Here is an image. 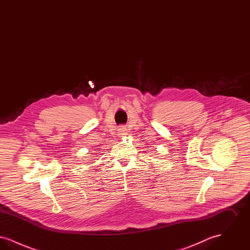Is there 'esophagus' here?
<instances>
[{
	"label": "esophagus",
	"instance_id": "esophagus-1",
	"mask_svg": "<svg viewBox=\"0 0 250 250\" xmlns=\"http://www.w3.org/2000/svg\"><path fill=\"white\" fill-rule=\"evenodd\" d=\"M118 131H119V132H118V133H119L118 135H120V137H123L124 135H126V132H125V129L124 127L120 128L119 130Z\"/></svg>",
	"mask_w": 250,
	"mask_h": 250
}]
</instances>
